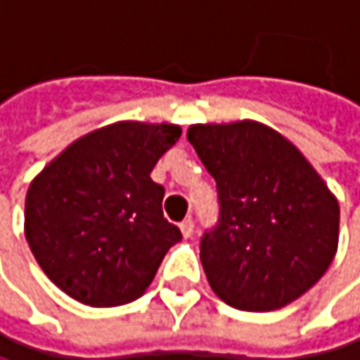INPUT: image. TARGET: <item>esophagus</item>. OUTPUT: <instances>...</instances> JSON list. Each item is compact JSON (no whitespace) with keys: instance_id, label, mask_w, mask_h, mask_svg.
<instances>
[{"instance_id":"34e87169","label":"esophagus","mask_w":360,"mask_h":360,"mask_svg":"<svg viewBox=\"0 0 360 360\" xmlns=\"http://www.w3.org/2000/svg\"><path fill=\"white\" fill-rule=\"evenodd\" d=\"M179 228H181L184 238H192V236H194V221H192V219H186Z\"/></svg>"}]
</instances>
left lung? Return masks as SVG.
Returning a JSON list of instances; mask_svg holds the SVG:
<instances>
[{
    "label": "left lung",
    "mask_w": 360,
    "mask_h": 360,
    "mask_svg": "<svg viewBox=\"0 0 360 360\" xmlns=\"http://www.w3.org/2000/svg\"><path fill=\"white\" fill-rule=\"evenodd\" d=\"M188 139L217 181L221 219L200 262L228 306L272 312L302 297L331 266L340 202L308 158L257 120L192 124Z\"/></svg>",
    "instance_id": "1"
}]
</instances>
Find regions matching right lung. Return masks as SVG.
<instances>
[{
	"label": "right lung",
	"mask_w": 360,
	"mask_h": 360,
	"mask_svg": "<svg viewBox=\"0 0 360 360\" xmlns=\"http://www.w3.org/2000/svg\"><path fill=\"white\" fill-rule=\"evenodd\" d=\"M179 124L122 120L67 145L31 181L25 238L44 274L69 297L111 308L141 297L181 240L149 176L179 141Z\"/></svg>",
	"instance_id": "right-lung-1"
}]
</instances>
